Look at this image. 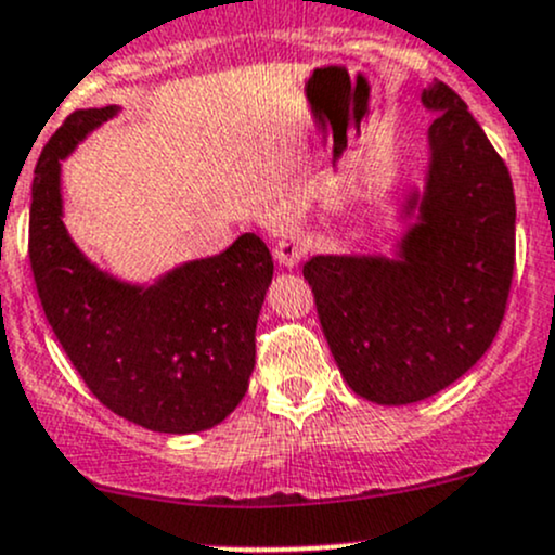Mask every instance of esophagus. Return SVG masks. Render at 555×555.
Here are the masks:
<instances>
[{
	"label": "esophagus",
	"mask_w": 555,
	"mask_h": 555,
	"mask_svg": "<svg viewBox=\"0 0 555 555\" xmlns=\"http://www.w3.org/2000/svg\"><path fill=\"white\" fill-rule=\"evenodd\" d=\"M308 253V242H306V234H302L297 227H289L284 229L282 234H279L276 240V247H273V255H276V260L282 266H297L302 258H306Z\"/></svg>",
	"instance_id": "34e87169"
}]
</instances>
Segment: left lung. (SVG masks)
Listing matches in <instances>:
<instances>
[{
    "instance_id": "1",
    "label": "left lung",
    "mask_w": 555,
    "mask_h": 555,
    "mask_svg": "<svg viewBox=\"0 0 555 555\" xmlns=\"http://www.w3.org/2000/svg\"><path fill=\"white\" fill-rule=\"evenodd\" d=\"M424 194L398 258L315 255L302 266L345 382L379 405H405L466 374L495 339L516 260L511 173L466 102L431 81Z\"/></svg>"
}]
</instances>
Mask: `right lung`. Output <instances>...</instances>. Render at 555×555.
I'll list each match as a JSON object with an SVG mask.
<instances>
[{
	"instance_id": "add662e5",
	"label": "right lung",
	"mask_w": 555,
	"mask_h": 555,
	"mask_svg": "<svg viewBox=\"0 0 555 555\" xmlns=\"http://www.w3.org/2000/svg\"><path fill=\"white\" fill-rule=\"evenodd\" d=\"M118 107L76 109L34 170L28 258L54 337L96 400L166 435L221 424L245 398L255 326L273 276L266 242L242 234L212 258L192 260L133 287L107 276L73 245L63 223L60 160Z\"/></svg>"
}]
</instances>
